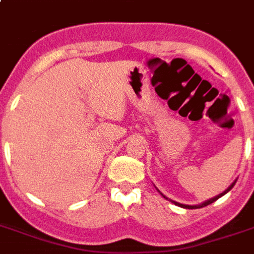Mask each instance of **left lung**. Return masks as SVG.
Returning <instances> with one entry per match:
<instances>
[{
  "label": "left lung",
  "mask_w": 254,
  "mask_h": 254,
  "mask_svg": "<svg viewBox=\"0 0 254 254\" xmlns=\"http://www.w3.org/2000/svg\"><path fill=\"white\" fill-rule=\"evenodd\" d=\"M236 181H237V179H235V181L232 182V185L229 186L228 189L225 190V191H223V192H221V193H219V195H216V196H215V197H211V199H208V200H205V201H203V203H200V204H195V205L182 204V203H178V201H174V200H171V199H169V197H167V196H165V195H163V193L161 192V191H159L158 189H157V187H155V189L158 190V192L161 193V195H162V196L165 197V199H167V200H170V201H171V203H174V204H175V205H179V207H182V208L195 209V208H203V207H205V205H208V204H211V203H213V201H216L217 199H219V197H221V196H223V195H225V193L228 192V191H231V190H232V187H233V186H235V183H236Z\"/></svg>",
  "instance_id": "8db88e82"
}]
</instances>
